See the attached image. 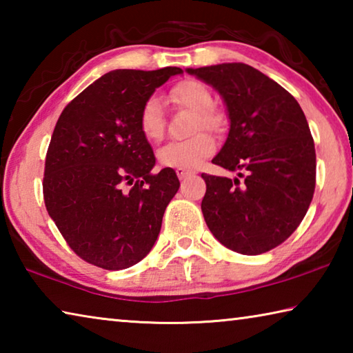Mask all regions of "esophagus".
<instances>
[{"label":"esophagus","instance_id":"1","mask_svg":"<svg viewBox=\"0 0 353 353\" xmlns=\"http://www.w3.org/2000/svg\"><path fill=\"white\" fill-rule=\"evenodd\" d=\"M176 172H177V177L181 179V181H182V179H187V177H190V176H193V174H194L193 171H188V170H183V168H177V170H176Z\"/></svg>","mask_w":353,"mask_h":353}]
</instances>
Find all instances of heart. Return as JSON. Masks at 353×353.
Masks as SVG:
<instances>
[{
  "instance_id": "1",
  "label": "heart",
  "mask_w": 353,
  "mask_h": 353,
  "mask_svg": "<svg viewBox=\"0 0 353 353\" xmlns=\"http://www.w3.org/2000/svg\"><path fill=\"white\" fill-rule=\"evenodd\" d=\"M171 103L196 112L194 130L207 129L218 130L221 128V117L212 110L213 97L204 83L187 79L176 83L170 92ZM139 126L143 137L149 141H160L165 135L163 105L159 98H149L141 107ZM216 151V143L207 132H199L188 140L171 141L159 151L160 163L170 168L194 170L212 157Z\"/></svg>"
}]
</instances>
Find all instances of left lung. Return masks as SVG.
Masks as SVG:
<instances>
[{
    "label": "left lung",
    "mask_w": 353,
    "mask_h": 353,
    "mask_svg": "<svg viewBox=\"0 0 353 353\" xmlns=\"http://www.w3.org/2000/svg\"><path fill=\"white\" fill-rule=\"evenodd\" d=\"M224 98L229 137L212 162L238 177L202 174V213L214 238L259 255L290 238L312 204L316 152L307 118L291 93L250 65L188 68Z\"/></svg>",
    "instance_id": "left-lung-1"
}]
</instances>
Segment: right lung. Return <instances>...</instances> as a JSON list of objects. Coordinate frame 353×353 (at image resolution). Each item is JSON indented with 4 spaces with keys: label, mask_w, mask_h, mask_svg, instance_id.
<instances>
[{
    "label": "right lung",
    "mask_w": 353,
    "mask_h": 353,
    "mask_svg": "<svg viewBox=\"0 0 353 353\" xmlns=\"http://www.w3.org/2000/svg\"><path fill=\"white\" fill-rule=\"evenodd\" d=\"M177 67L115 70L68 103L48 146L43 199L68 246L109 271L145 259L181 182L172 168L151 172L152 148L139 118L143 104Z\"/></svg>",
    "instance_id": "right-lung-1"
}]
</instances>
